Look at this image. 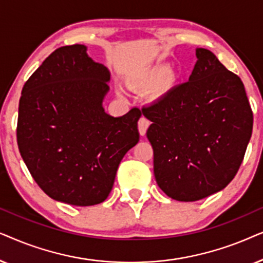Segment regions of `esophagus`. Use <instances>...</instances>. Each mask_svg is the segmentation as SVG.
<instances>
[{
	"instance_id": "obj_1",
	"label": "esophagus",
	"mask_w": 263,
	"mask_h": 263,
	"mask_svg": "<svg viewBox=\"0 0 263 263\" xmlns=\"http://www.w3.org/2000/svg\"><path fill=\"white\" fill-rule=\"evenodd\" d=\"M148 127H149V121L147 120L146 117L142 116L139 120V122H138V128H139L140 135H141V136L145 135L146 132H147V129H148Z\"/></svg>"
}]
</instances>
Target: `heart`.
<instances>
[{"instance_id": "1", "label": "heart", "mask_w": 263, "mask_h": 263, "mask_svg": "<svg viewBox=\"0 0 263 263\" xmlns=\"http://www.w3.org/2000/svg\"><path fill=\"white\" fill-rule=\"evenodd\" d=\"M168 68L166 66H158L154 67L152 69L147 70L146 73H143L141 77H139L135 80V84L138 86H148L152 85L154 82L159 81L165 74L167 73Z\"/></svg>"}]
</instances>
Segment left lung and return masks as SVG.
<instances>
[{"instance_id":"8db88e82","label":"left lung","mask_w":263,"mask_h":263,"mask_svg":"<svg viewBox=\"0 0 263 263\" xmlns=\"http://www.w3.org/2000/svg\"><path fill=\"white\" fill-rule=\"evenodd\" d=\"M189 81L148 107L147 139L157 184L171 199L192 202L220 192L242 164L253 132L244 85L210 50L196 49Z\"/></svg>"}]
</instances>
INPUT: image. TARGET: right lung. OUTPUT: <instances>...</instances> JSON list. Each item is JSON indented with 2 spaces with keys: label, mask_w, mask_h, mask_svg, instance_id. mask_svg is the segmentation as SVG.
<instances>
[{
  "label": "right lung",
  "mask_w": 263,
  "mask_h": 263,
  "mask_svg": "<svg viewBox=\"0 0 263 263\" xmlns=\"http://www.w3.org/2000/svg\"><path fill=\"white\" fill-rule=\"evenodd\" d=\"M110 71L87 46H62L24 85L16 138L43 192L59 202L93 206L106 200L125 153L139 142L141 111L105 112Z\"/></svg>",
  "instance_id": "right-lung-1"
}]
</instances>
